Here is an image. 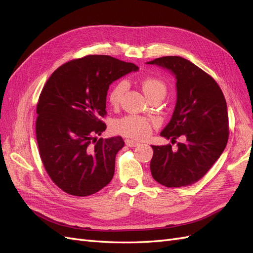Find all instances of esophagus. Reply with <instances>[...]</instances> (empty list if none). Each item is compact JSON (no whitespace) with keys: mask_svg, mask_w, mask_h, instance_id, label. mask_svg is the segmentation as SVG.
Returning a JSON list of instances; mask_svg holds the SVG:
<instances>
[{"mask_svg":"<svg viewBox=\"0 0 253 253\" xmlns=\"http://www.w3.org/2000/svg\"><path fill=\"white\" fill-rule=\"evenodd\" d=\"M126 144L127 145V147H129V148H135V147H137V145H139V142L138 141H135V140H132V139H126Z\"/></svg>","mask_w":253,"mask_h":253,"instance_id":"esophagus-1","label":"esophagus"}]
</instances>
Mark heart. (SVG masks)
I'll use <instances>...</instances> for the list:
<instances>
[{"label": "heart", "instance_id": "b5f03b06", "mask_svg": "<svg viewBox=\"0 0 253 253\" xmlns=\"http://www.w3.org/2000/svg\"><path fill=\"white\" fill-rule=\"evenodd\" d=\"M141 88L149 100L151 98L158 95L165 97L167 91L166 84L162 80L153 77L143 79L141 82ZM126 89V83L125 81L117 83L113 87L109 96L110 103L113 106H117L120 103L121 98L124 96ZM152 126L153 121H151L150 119L140 116H135V115H128V116H125L114 122L115 131L121 135L131 137V138L135 139H144L149 137L152 132Z\"/></svg>", "mask_w": 253, "mask_h": 253}]
</instances>
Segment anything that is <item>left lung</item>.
Segmentation results:
<instances>
[{
  "label": "left lung",
  "mask_w": 253,
  "mask_h": 253,
  "mask_svg": "<svg viewBox=\"0 0 253 253\" xmlns=\"http://www.w3.org/2000/svg\"><path fill=\"white\" fill-rule=\"evenodd\" d=\"M147 64L169 71L176 80V104L160 136L172 142L182 136L178 149L152 145L151 173L160 185L186 187L200 180L224 152L228 141V112L217 83L191 61L178 56L157 58Z\"/></svg>",
  "instance_id": "left-lung-1"
}]
</instances>
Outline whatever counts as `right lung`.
I'll return each mask as SVG.
<instances>
[{
  "mask_svg": "<svg viewBox=\"0 0 253 253\" xmlns=\"http://www.w3.org/2000/svg\"><path fill=\"white\" fill-rule=\"evenodd\" d=\"M139 68L110 56L94 55L60 66L45 84L37 105V141L51 180L64 192L88 196L112 180L120 136L97 138L106 126L111 84Z\"/></svg>",
  "mask_w": 253,
  "mask_h": 253,
  "instance_id": "1",
  "label": "right lung"
}]
</instances>
